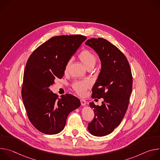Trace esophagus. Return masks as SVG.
<instances>
[{
	"label": "esophagus",
	"instance_id": "esophagus-1",
	"mask_svg": "<svg viewBox=\"0 0 160 160\" xmlns=\"http://www.w3.org/2000/svg\"><path fill=\"white\" fill-rule=\"evenodd\" d=\"M80 102L82 106L86 105V101L85 99H80Z\"/></svg>",
	"mask_w": 160,
	"mask_h": 160
}]
</instances>
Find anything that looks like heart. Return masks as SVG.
Returning <instances> with one entry per match:
<instances>
[{
    "instance_id": "obj_1",
    "label": "heart",
    "mask_w": 160,
    "mask_h": 160,
    "mask_svg": "<svg viewBox=\"0 0 160 160\" xmlns=\"http://www.w3.org/2000/svg\"><path fill=\"white\" fill-rule=\"evenodd\" d=\"M78 58L85 66L87 69L93 68L96 64L97 58L95 55L88 50L82 51L78 55ZM72 62V59H70L66 63L64 67V72H67L69 67ZM90 83L87 81L75 82L72 84V88L75 92L80 96H83L85 94L86 90L90 88Z\"/></svg>"
}]
</instances>
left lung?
Masks as SVG:
<instances>
[{
    "label": "left lung",
    "instance_id": "1",
    "mask_svg": "<svg viewBox=\"0 0 160 160\" xmlns=\"http://www.w3.org/2000/svg\"><path fill=\"white\" fill-rule=\"evenodd\" d=\"M85 44L98 54L101 61L92 98L104 101L100 106L90 102L95 116L88 130L93 135L102 137L111 133L125 115L132 93V75L127 58L115 45L102 38H90Z\"/></svg>",
    "mask_w": 160,
    "mask_h": 160
}]
</instances>
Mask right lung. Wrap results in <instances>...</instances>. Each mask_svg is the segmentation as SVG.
Segmentation results:
<instances>
[{
    "instance_id": "obj_1",
    "label": "right lung",
    "mask_w": 160,
    "mask_h": 160,
    "mask_svg": "<svg viewBox=\"0 0 160 160\" xmlns=\"http://www.w3.org/2000/svg\"><path fill=\"white\" fill-rule=\"evenodd\" d=\"M87 39L81 35L51 38L29 57L24 71L21 96L30 122L40 132L54 135L65 127L68 115L80 106L71 94L61 96L51 91L56 78H62L67 61Z\"/></svg>"
}]
</instances>
